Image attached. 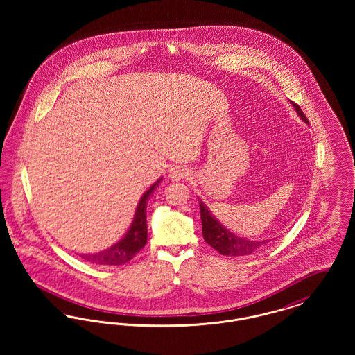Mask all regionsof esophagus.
Masks as SVG:
<instances>
[{"label":"esophagus","mask_w":355,"mask_h":355,"mask_svg":"<svg viewBox=\"0 0 355 355\" xmlns=\"http://www.w3.org/2000/svg\"><path fill=\"white\" fill-rule=\"evenodd\" d=\"M187 174H189L187 170L184 169V168H174V169L170 170V178L173 181H180L182 178H186Z\"/></svg>","instance_id":"34e87169"}]
</instances>
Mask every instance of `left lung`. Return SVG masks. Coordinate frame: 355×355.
<instances>
[{"label": "left lung", "instance_id": "8db88e82", "mask_svg": "<svg viewBox=\"0 0 355 355\" xmlns=\"http://www.w3.org/2000/svg\"><path fill=\"white\" fill-rule=\"evenodd\" d=\"M293 106L295 107L298 116L304 119V122L309 123L307 117L304 116L300 105L293 102ZM198 202L201 209L203 239L206 241V243H209L214 250H217L222 255H232V257L249 255L269 242V241H250V239L236 236L234 233H232L230 230L225 229V226L220 225L218 220L207 209V206L203 205L202 201L198 200Z\"/></svg>", "mask_w": 355, "mask_h": 355}]
</instances>
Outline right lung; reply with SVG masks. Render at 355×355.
<instances>
[{"mask_svg": "<svg viewBox=\"0 0 355 355\" xmlns=\"http://www.w3.org/2000/svg\"><path fill=\"white\" fill-rule=\"evenodd\" d=\"M162 178H159L150 189L142 196L135 210V220L125 236L113 245L112 248L96 254H81L80 257L89 262L98 265H122L129 262L138 252L145 246L148 241V225H146V203L153 191L159 186Z\"/></svg>", "mask_w": 355, "mask_h": 355, "instance_id": "right-lung-1", "label": "right lung"}]
</instances>
